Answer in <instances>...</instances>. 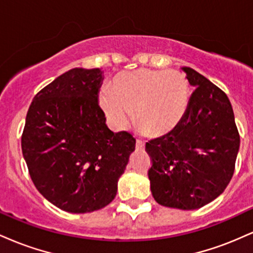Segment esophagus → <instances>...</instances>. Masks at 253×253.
I'll return each instance as SVG.
<instances>
[{
  "mask_svg": "<svg viewBox=\"0 0 253 253\" xmlns=\"http://www.w3.org/2000/svg\"><path fill=\"white\" fill-rule=\"evenodd\" d=\"M135 147H136V150H143V149H145V143L143 140H140V139H136Z\"/></svg>",
  "mask_w": 253,
  "mask_h": 253,
  "instance_id": "1",
  "label": "esophagus"
}]
</instances>
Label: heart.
Returning <instances> with one entry per match:
<instances>
[{"label": "heart", "instance_id": "b5f03b06", "mask_svg": "<svg viewBox=\"0 0 253 253\" xmlns=\"http://www.w3.org/2000/svg\"><path fill=\"white\" fill-rule=\"evenodd\" d=\"M98 101L110 126L124 129L135 117L143 132L163 135L178 126L189 106V82L178 71L138 69L117 75Z\"/></svg>", "mask_w": 253, "mask_h": 253}]
</instances>
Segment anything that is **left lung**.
<instances>
[{
	"instance_id": "left-lung-1",
	"label": "left lung",
	"mask_w": 253,
	"mask_h": 253,
	"mask_svg": "<svg viewBox=\"0 0 253 253\" xmlns=\"http://www.w3.org/2000/svg\"><path fill=\"white\" fill-rule=\"evenodd\" d=\"M181 70L195 90L175 129L146 143L151 193L164 207L193 211L215 200L231 181L239 151L227 95L194 69Z\"/></svg>"
}]
</instances>
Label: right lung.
Listing matches in <instances>:
<instances>
[{
  "label": "right lung",
  "mask_w": 253,
  "mask_h": 253,
  "mask_svg": "<svg viewBox=\"0 0 253 253\" xmlns=\"http://www.w3.org/2000/svg\"><path fill=\"white\" fill-rule=\"evenodd\" d=\"M102 81L98 68L71 69L38 92L26 117L21 147L32 181L69 213L109 205L135 150L129 133L106 125L98 104Z\"/></svg>",
  "instance_id": "1"
}]
</instances>
